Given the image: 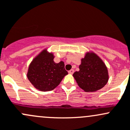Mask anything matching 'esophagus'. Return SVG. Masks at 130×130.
Wrapping results in <instances>:
<instances>
[{"label":"esophagus","instance_id":"1","mask_svg":"<svg viewBox=\"0 0 130 130\" xmlns=\"http://www.w3.org/2000/svg\"><path fill=\"white\" fill-rule=\"evenodd\" d=\"M73 72H74V70L73 69H71L69 71V73H70V74H73Z\"/></svg>","mask_w":130,"mask_h":130}]
</instances>
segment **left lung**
<instances>
[{
	"label": "left lung",
	"mask_w": 130,
	"mask_h": 130,
	"mask_svg": "<svg viewBox=\"0 0 130 130\" xmlns=\"http://www.w3.org/2000/svg\"><path fill=\"white\" fill-rule=\"evenodd\" d=\"M80 70L73 74L78 85L87 92L97 91L105 87L108 73L103 61L93 53H87L79 66Z\"/></svg>",
	"instance_id": "obj_1"
}]
</instances>
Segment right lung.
I'll return each instance as SVG.
<instances>
[{"label": "right lung", "instance_id": "add662e5", "mask_svg": "<svg viewBox=\"0 0 130 130\" xmlns=\"http://www.w3.org/2000/svg\"><path fill=\"white\" fill-rule=\"evenodd\" d=\"M54 58L52 54L47 53L45 50L30 65L27 77L37 89L43 91H51L68 74L63 61L56 63Z\"/></svg>", "mask_w": 130, "mask_h": 130}]
</instances>
